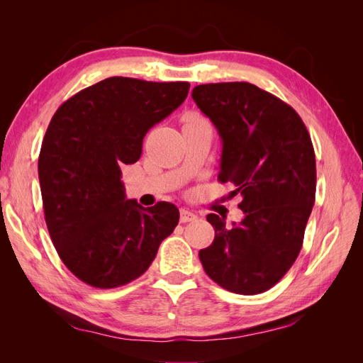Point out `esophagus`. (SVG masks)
<instances>
[{
	"instance_id": "obj_1",
	"label": "esophagus",
	"mask_w": 363,
	"mask_h": 363,
	"mask_svg": "<svg viewBox=\"0 0 363 363\" xmlns=\"http://www.w3.org/2000/svg\"><path fill=\"white\" fill-rule=\"evenodd\" d=\"M196 219H199V215H195L194 212L186 211V208L180 211V223H194Z\"/></svg>"
}]
</instances>
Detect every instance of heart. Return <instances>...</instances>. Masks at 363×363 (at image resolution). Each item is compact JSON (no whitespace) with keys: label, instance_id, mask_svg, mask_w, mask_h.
Returning <instances> with one entry per match:
<instances>
[{"label":"heart","instance_id":"1","mask_svg":"<svg viewBox=\"0 0 363 363\" xmlns=\"http://www.w3.org/2000/svg\"><path fill=\"white\" fill-rule=\"evenodd\" d=\"M188 119H201V118H200V116H196V115H189V116H188Z\"/></svg>","mask_w":363,"mask_h":363}]
</instances>
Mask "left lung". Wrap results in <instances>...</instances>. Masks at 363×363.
<instances>
[{
  "instance_id": "obj_1",
  "label": "left lung",
  "mask_w": 363,
  "mask_h": 363,
  "mask_svg": "<svg viewBox=\"0 0 363 363\" xmlns=\"http://www.w3.org/2000/svg\"><path fill=\"white\" fill-rule=\"evenodd\" d=\"M192 100L223 140L218 180L240 194L244 219L232 228L207 215L215 228L200 250L206 274L224 289L256 295L294 265L315 203V151L301 118L280 98L247 82L195 86Z\"/></svg>"
}]
</instances>
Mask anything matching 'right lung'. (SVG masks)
Returning a JSON list of instances; mask_svg holds the SVG:
<instances>
[{
    "mask_svg": "<svg viewBox=\"0 0 363 363\" xmlns=\"http://www.w3.org/2000/svg\"><path fill=\"white\" fill-rule=\"evenodd\" d=\"M188 82L111 77L65 101L39 155V183L51 240L62 262L94 288L140 277L179 224V208L127 200L121 167L139 160L151 127L188 96Z\"/></svg>",
    "mask_w": 363,
    "mask_h": 363,
    "instance_id": "right-lung-1",
    "label": "right lung"
}]
</instances>
